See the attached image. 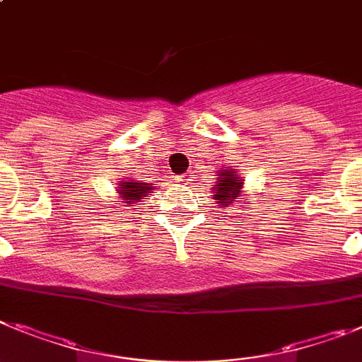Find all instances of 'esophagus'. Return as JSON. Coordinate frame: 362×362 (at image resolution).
Wrapping results in <instances>:
<instances>
[{
	"label": "esophagus",
	"instance_id": "1",
	"mask_svg": "<svg viewBox=\"0 0 362 362\" xmlns=\"http://www.w3.org/2000/svg\"><path fill=\"white\" fill-rule=\"evenodd\" d=\"M177 181L181 185H190V181H192V175H190V174H181L177 177Z\"/></svg>",
	"mask_w": 362,
	"mask_h": 362
}]
</instances>
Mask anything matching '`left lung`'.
Segmentation results:
<instances>
[{
    "label": "left lung",
    "instance_id": "left-lung-1",
    "mask_svg": "<svg viewBox=\"0 0 362 362\" xmlns=\"http://www.w3.org/2000/svg\"><path fill=\"white\" fill-rule=\"evenodd\" d=\"M218 181L212 187V194H214V199L218 205L228 206L236 205L247 209L245 203V179L238 174L236 168L233 166H225V168L218 170Z\"/></svg>",
    "mask_w": 362,
    "mask_h": 362
}]
</instances>
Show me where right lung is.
Listing matches in <instances>:
<instances>
[{
    "mask_svg": "<svg viewBox=\"0 0 362 362\" xmlns=\"http://www.w3.org/2000/svg\"><path fill=\"white\" fill-rule=\"evenodd\" d=\"M156 190V187L151 183H144V181H137V179L124 177L117 181V199L120 203H126L124 206H135L143 199H148L151 192ZM113 209V206H110ZM119 212V211H115Z\"/></svg>",
    "mask_w": 362,
    "mask_h": 362,
    "instance_id": "add662e5",
    "label": "right lung"
}]
</instances>
